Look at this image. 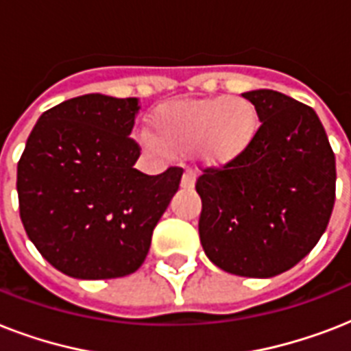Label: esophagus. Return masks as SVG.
<instances>
[{"mask_svg":"<svg viewBox=\"0 0 351 351\" xmlns=\"http://www.w3.org/2000/svg\"><path fill=\"white\" fill-rule=\"evenodd\" d=\"M195 184H197V173L191 169H187L186 173L182 175L180 186L184 187V189H193V187H195Z\"/></svg>","mask_w":351,"mask_h":351,"instance_id":"esophagus-1","label":"esophagus"}]
</instances>
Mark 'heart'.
<instances>
[{"label": "heart", "mask_w": 351, "mask_h": 351, "mask_svg": "<svg viewBox=\"0 0 351 351\" xmlns=\"http://www.w3.org/2000/svg\"><path fill=\"white\" fill-rule=\"evenodd\" d=\"M151 134L145 145L154 151L187 153L197 149L208 167H226L253 147L261 117L255 104L244 96H219L160 104L149 114Z\"/></svg>", "instance_id": "obj_1"}]
</instances>
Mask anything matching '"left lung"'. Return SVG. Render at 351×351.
<instances>
[{"instance_id":"1","label":"left lung","mask_w":351,"mask_h":351,"mask_svg":"<svg viewBox=\"0 0 351 351\" xmlns=\"http://www.w3.org/2000/svg\"><path fill=\"white\" fill-rule=\"evenodd\" d=\"M261 129L253 147L197 180L198 233L215 266L269 278L310 253L335 204V154L311 107L269 89L244 93Z\"/></svg>"}]
</instances>
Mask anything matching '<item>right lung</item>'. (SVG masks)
<instances>
[{"label": "right lung", "mask_w": 351, "mask_h": 351, "mask_svg": "<svg viewBox=\"0 0 351 351\" xmlns=\"http://www.w3.org/2000/svg\"><path fill=\"white\" fill-rule=\"evenodd\" d=\"M136 98L100 93L38 118L18 164L19 217L47 262L84 280L131 275L178 191L182 169H134Z\"/></svg>", "instance_id": "add662e5"}]
</instances>
